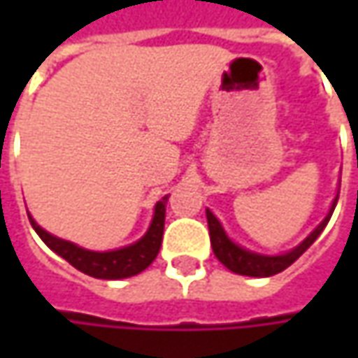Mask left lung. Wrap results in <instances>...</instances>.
I'll list each match as a JSON object with an SVG mask.
<instances>
[{
	"instance_id": "obj_1",
	"label": "left lung",
	"mask_w": 358,
	"mask_h": 358,
	"mask_svg": "<svg viewBox=\"0 0 358 358\" xmlns=\"http://www.w3.org/2000/svg\"><path fill=\"white\" fill-rule=\"evenodd\" d=\"M337 201L338 197H335V201H333V207H331V211H329L327 217L321 221V225L315 229V231H313L309 237L303 241L299 247H295V249H293V251H289V253L275 255V257L251 253V251L243 249V247H239V245H235V243L227 237L225 229L221 227L219 219H217V217L207 209L209 237H211V247H213L215 257H217V259H219V261H221L229 271H233V273H237V275H247V277H271V275H277V273L285 271L289 265H293L296 259L305 253L310 245L317 241V237L323 233V229L327 227V223H329L331 215H333L335 207H337Z\"/></svg>"
}]
</instances>
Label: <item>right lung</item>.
I'll return each mask as SVG.
<instances>
[{"label":"right lung","mask_w":358,"mask_h":358,"mask_svg":"<svg viewBox=\"0 0 358 358\" xmlns=\"http://www.w3.org/2000/svg\"><path fill=\"white\" fill-rule=\"evenodd\" d=\"M165 203H167V197H163L155 205L153 221L141 239L129 247H123L117 251H107V253L87 251L69 241L53 237L51 233L43 231L35 223L31 215H29V223L49 249L63 257L77 271L95 277V279H127V277H133V275L145 271L157 257L161 241H163V227H165Z\"/></svg>","instance_id":"obj_1"}]
</instances>
